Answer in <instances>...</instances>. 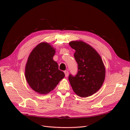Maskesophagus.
I'll list each match as a JSON object with an SVG mask.
<instances>
[{
	"instance_id": "1",
	"label": "esophagus",
	"mask_w": 130,
	"mask_h": 130,
	"mask_svg": "<svg viewBox=\"0 0 130 130\" xmlns=\"http://www.w3.org/2000/svg\"><path fill=\"white\" fill-rule=\"evenodd\" d=\"M64 73L65 75V77H67L68 75H69V72H68L67 71H65Z\"/></svg>"
}]
</instances>
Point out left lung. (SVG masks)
Instances as JSON below:
<instances>
[{
  "mask_svg": "<svg viewBox=\"0 0 130 130\" xmlns=\"http://www.w3.org/2000/svg\"><path fill=\"white\" fill-rule=\"evenodd\" d=\"M75 50L74 56L78 64L75 76L70 74L69 80L74 92L78 96L86 98L98 92L105 79V69L99 53L83 41L69 43Z\"/></svg>",
  "mask_w": 130,
  "mask_h": 130,
  "instance_id": "8db88e82",
  "label": "left lung"
}]
</instances>
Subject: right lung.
<instances>
[{"mask_svg":"<svg viewBox=\"0 0 130 130\" xmlns=\"http://www.w3.org/2000/svg\"><path fill=\"white\" fill-rule=\"evenodd\" d=\"M55 49L48 43H41L30 53L25 67V77L30 87L40 94L53 91L65 77L53 59Z\"/></svg>","mask_w":130,"mask_h":130,"instance_id":"1","label":"right lung"}]
</instances>
